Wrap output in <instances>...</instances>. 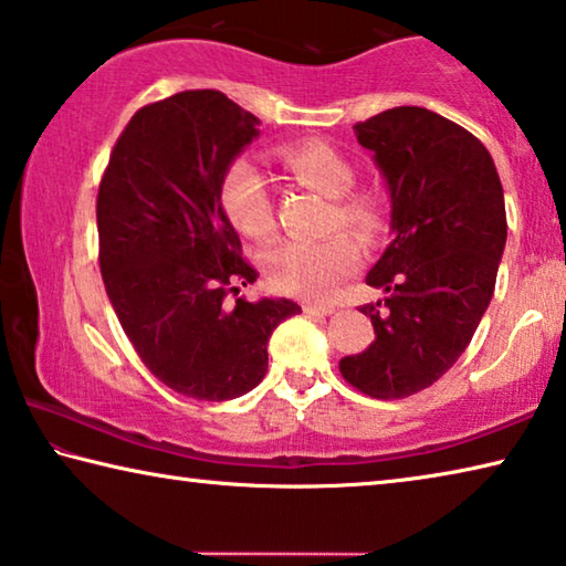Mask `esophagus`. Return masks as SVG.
Returning a JSON list of instances; mask_svg holds the SVG:
<instances>
[{"label": "esophagus", "mask_w": 566, "mask_h": 566, "mask_svg": "<svg viewBox=\"0 0 566 566\" xmlns=\"http://www.w3.org/2000/svg\"><path fill=\"white\" fill-rule=\"evenodd\" d=\"M304 314H312V317H327V314L334 312L332 304H314V302H304L302 304Z\"/></svg>", "instance_id": "1"}]
</instances>
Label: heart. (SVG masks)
Segmentation results:
<instances>
[{"instance_id":"1","label":"heart","mask_w":566,"mask_h":566,"mask_svg":"<svg viewBox=\"0 0 566 566\" xmlns=\"http://www.w3.org/2000/svg\"><path fill=\"white\" fill-rule=\"evenodd\" d=\"M280 157L304 187L334 197L329 229L344 227L361 244L375 247L391 224L387 197L375 189L354 191L357 169L327 142H296L280 149ZM219 205L239 234L270 242L280 229L272 191L252 159L239 157L219 181ZM359 249L349 234H332L319 242H284L264 256V270L274 290L306 300L327 296L357 270Z\"/></svg>"}]
</instances>
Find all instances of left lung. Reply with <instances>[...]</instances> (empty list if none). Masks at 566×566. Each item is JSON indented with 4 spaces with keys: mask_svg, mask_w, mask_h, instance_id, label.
Returning <instances> with one entry per match:
<instances>
[{
    "mask_svg": "<svg viewBox=\"0 0 566 566\" xmlns=\"http://www.w3.org/2000/svg\"><path fill=\"white\" fill-rule=\"evenodd\" d=\"M354 134L387 177L395 239L367 274L387 300L359 306L375 342L339 371L361 395L405 399L452 367L490 306L506 242L504 191L482 142L437 112L395 107Z\"/></svg>",
    "mask_w": 566,
    "mask_h": 566,
    "instance_id": "obj_1",
    "label": "left lung"
}]
</instances>
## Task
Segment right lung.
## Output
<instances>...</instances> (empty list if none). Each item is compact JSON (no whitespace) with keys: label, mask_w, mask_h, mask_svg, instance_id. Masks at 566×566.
I'll return each mask as SVG.
<instances>
[{"label":"right lung","mask_w":566,"mask_h":566,"mask_svg":"<svg viewBox=\"0 0 566 566\" xmlns=\"http://www.w3.org/2000/svg\"><path fill=\"white\" fill-rule=\"evenodd\" d=\"M256 124L222 92L171 94L134 114L99 181L104 290L145 367L191 399L254 389L276 324L302 312L292 300L239 296L260 274L222 212L219 181Z\"/></svg>","instance_id":"add662e5"}]
</instances>
